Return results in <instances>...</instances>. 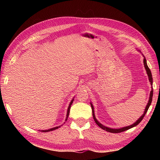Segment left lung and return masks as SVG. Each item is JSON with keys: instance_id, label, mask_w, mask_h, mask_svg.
Here are the masks:
<instances>
[{"instance_id": "obj_1", "label": "left lung", "mask_w": 160, "mask_h": 160, "mask_svg": "<svg viewBox=\"0 0 160 160\" xmlns=\"http://www.w3.org/2000/svg\"><path fill=\"white\" fill-rule=\"evenodd\" d=\"M144 67H145V69L146 70H147V73L148 74V79H149V81H150V82L151 84V85H152V74H151V71L150 70V69H149L147 64V60H146V58H144ZM152 94H153V89H152V90L151 91V93H150V98H149V100H148V102L147 105V107H146V108H145V111L144 112V114L142 115V116L138 119V120L135 122V123L133 124H132L131 126H128V127H124V128H117V129H113V128H108V127H104V125H102V124H100L99 122H98L97 120L96 117H95V114H94V110H93V107L92 104H91V108H92V113H93V119L95 122H96V123L99 126V127L102 128L103 130H105L107 131L108 132H113V133H118V132H123V131H125L128 130V129L131 128H132L135 127V126H137L140 122L142 120V119L144 118V117L145 116L146 113H147V112L148 109L149 107H150V105L151 104V102H152Z\"/></svg>"}]
</instances>
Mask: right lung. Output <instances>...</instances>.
<instances>
[{
	"instance_id": "right-lung-1",
	"label": "right lung",
	"mask_w": 160,
	"mask_h": 160,
	"mask_svg": "<svg viewBox=\"0 0 160 160\" xmlns=\"http://www.w3.org/2000/svg\"><path fill=\"white\" fill-rule=\"evenodd\" d=\"M73 99L71 100V102H70V104H69V108H68V110H67V118H66V121L67 120V118H68V117H69V111H70V108H71V104H72V103H73ZM59 127H60H60H54V128H50V129H48V130H45V131H41L42 132H48V131H53V130H56V129H57V128H58Z\"/></svg>"
}]
</instances>
